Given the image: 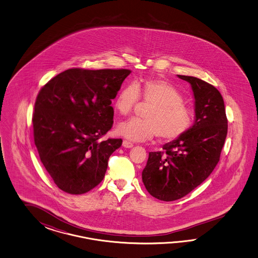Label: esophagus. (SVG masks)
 Instances as JSON below:
<instances>
[{
  "label": "esophagus",
  "instance_id": "34e87169",
  "mask_svg": "<svg viewBox=\"0 0 258 258\" xmlns=\"http://www.w3.org/2000/svg\"><path fill=\"white\" fill-rule=\"evenodd\" d=\"M123 147L126 148V149H131V148H133V144L130 141L124 140L123 141Z\"/></svg>",
  "mask_w": 258,
  "mask_h": 258
}]
</instances>
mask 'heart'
Segmentation results:
<instances>
[{
	"instance_id": "b5f03b06",
	"label": "heart",
	"mask_w": 258,
	"mask_h": 258,
	"mask_svg": "<svg viewBox=\"0 0 258 258\" xmlns=\"http://www.w3.org/2000/svg\"><path fill=\"white\" fill-rule=\"evenodd\" d=\"M142 97L151 105L146 120L130 119L119 124L117 133L133 141L149 140L158 135L160 140L172 142L187 133L193 123V111L183 104L181 94L162 79H146L123 87L114 99V109L128 115Z\"/></svg>"
}]
</instances>
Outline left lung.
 Segmentation results:
<instances>
[{
	"instance_id": "obj_1",
	"label": "left lung",
	"mask_w": 258,
	"mask_h": 258,
	"mask_svg": "<svg viewBox=\"0 0 258 258\" xmlns=\"http://www.w3.org/2000/svg\"><path fill=\"white\" fill-rule=\"evenodd\" d=\"M190 83L195 98V122L187 133L165 144L164 151L149 152L142 172L148 192L164 202L189 194L211 174L226 139L224 101L217 88L200 78L178 75Z\"/></svg>"
}]
</instances>
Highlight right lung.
<instances>
[{"instance_id":"right-lung-1","label":"right lung","mask_w":258,"mask_h":258,"mask_svg":"<svg viewBox=\"0 0 258 258\" xmlns=\"http://www.w3.org/2000/svg\"><path fill=\"white\" fill-rule=\"evenodd\" d=\"M131 73L72 68L40 89L32 118L34 141L40 162L64 192L84 194L104 179L122 139L100 138L112 126L111 100Z\"/></svg>"}]
</instances>
